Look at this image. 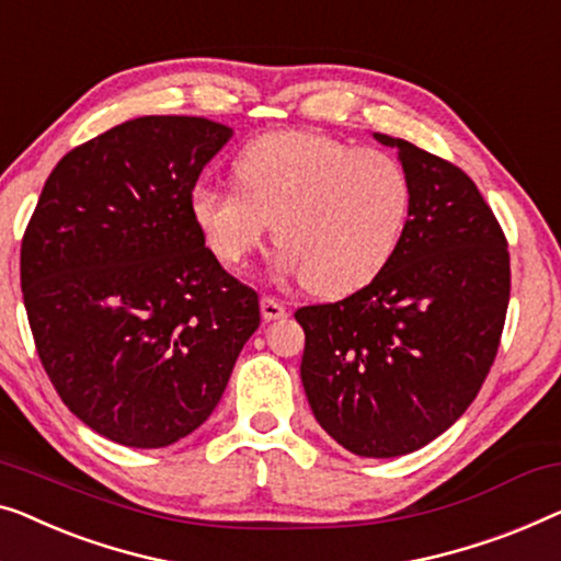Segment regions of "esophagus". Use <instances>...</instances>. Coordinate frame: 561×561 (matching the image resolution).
Here are the masks:
<instances>
[{
	"mask_svg": "<svg viewBox=\"0 0 561 561\" xmlns=\"http://www.w3.org/2000/svg\"><path fill=\"white\" fill-rule=\"evenodd\" d=\"M261 313H263L265 321H278V319H283V316H286V308H283L275 298L263 296L261 298Z\"/></svg>",
	"mask_w": 561,
	"mask_h": 561,
	"instance_id": "obj_1",
	"label": "esophagus"
}]
</instances>
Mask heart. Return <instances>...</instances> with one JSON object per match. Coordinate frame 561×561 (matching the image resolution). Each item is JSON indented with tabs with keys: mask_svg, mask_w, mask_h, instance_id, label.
Segmentation results:
<instances>
[{
	"mask_svg": "<svg viewBox=\"0 0 561 561\" xmlns=\"http://www.w3.org/2000/svg\"><path fill=\"white\" fill-rule=\"evenodd\" d=\"M238 186L197 184L190 215L209 253L238 267L273 220L278 267L308 290L346 296L392 263L408 232L412 186L400 161L308 131L265 134L232 159Z\"/></svg>",
	"mask_w": 561,
	"mask_h": 561,
	"instance_id": "1",
	"label": "heart"
}]
</instances>
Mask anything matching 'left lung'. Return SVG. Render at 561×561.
I'll return each instance as SVG.
<instances>
[{"label": "left lung", "mask_w": 561, "mask_h": 561, "mask_svg": "<svg viewBox=\"0 0 561 561\" xmlns=\"http://www.w3.org/2000/svg\"><path fill=\"white\" fill-rule=\"evenodd\" d=\"M408 232L392 263L344 300L304 306L308 404L348 453L397 458L433 443L476 400L508 308L506 238L466 172L404 139Z\"/></svg>", "instance_id": "left-lung-1"}]
</instances>
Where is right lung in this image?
I'll list each match as a JSON object with an SVG mask.
<instances>
[{"instance_id": "right-lung-1", "label": "right lung", "mask_w": 561, "mask_h": 561, "mask_svg": "<svg viewBox=\"0 0 561 561\" xmlns=\"http://www.w3.org/2000/svg\"><path fill=\"white\" fill-rule=\"evenodd\" d=\"M232 128L141 116L58 161L22 240L39 362L60 400L128 448H167L220 402L261 327L253 288L222 271L190 215Z\"/></svg>"}]
</instances>
